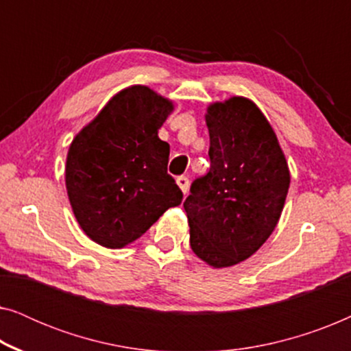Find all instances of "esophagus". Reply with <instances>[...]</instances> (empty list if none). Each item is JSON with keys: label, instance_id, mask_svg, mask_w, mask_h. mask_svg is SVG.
Returning <instances> with one entry per match:
<instances>
[{"label": "esophagus", "instance_id": "34e87169", "mask_svg": "<svg viewBox=\"0 0 351 351\" xmlns=\"http://www.w3.org/2000/svg\"><path fill=\"white\" fill-rule=\"evenodd\" d=\"M177 185H179V189L182 190V193L186 195V191H189V185H190L189 177H185V176L177 177Z\"/></svg>", "mask_w": 351, "mask_h": 351}]
</instances>
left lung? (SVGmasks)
Listing matches in <instances>:
<instances>
[{
    "mask_svg": "<svg viewBox=\"0 0 351 351\" xmlns=\"http://www.w3.org/2000/svg\"><path fill=\"white\" fill-rule=\"evenodd\" d=\"M209 172L193 180L184 208L190 246L214 268L246 261L285 208L291 176L276 134L249 99L208 107Z\"/></svg>",
    "mask_w": 351,
    "mask_h": 351,
    "instance_id": "8db88e82",
    "label": "left lung"
}]
</instances>
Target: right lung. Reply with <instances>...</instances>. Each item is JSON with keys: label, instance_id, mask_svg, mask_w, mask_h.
<instances>
[{"label": "right lung", "instance_id": "right-lung-1", "mask_svg": "<svg viewBox=\"0 0 351 351\" xmlns=\"http://www.w3.org/2000/svg\"><path fill=\"white\" fill-rule=\"evenodd\" d=\"M174 110L147 86L123 89L76 134L66 155L65 185L80 227L100 246L141 238L182 190L167 174L169 143L158 129Z\"/></svg>", "mask_w": 351, "mask_h": 351}]
</instances>
